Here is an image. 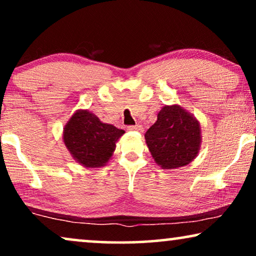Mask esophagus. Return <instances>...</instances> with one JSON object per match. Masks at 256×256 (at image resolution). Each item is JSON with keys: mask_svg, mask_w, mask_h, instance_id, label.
<instances>
[{"mask_svg": "<svg viewBox=\"0 0 256 256\" xmlns=\"http://www.w3.org/2000/svg\"><path fill=\"white\" fill-rule=\"evenodd\" d=\"M128 130H130V131H138V132H143V126H142V125H139V124L134 125V126H128Z\"/></svg>", "mask_w": 256, "mask_h": 256, "instance_id": "1", "label": "esophagus"}]
</instances>
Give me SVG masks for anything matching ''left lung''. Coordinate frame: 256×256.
<instances>
[{"label":"left lung","mask_w":256,"mask_h":256,"mask_svg":"<svg viewBox=\"0 0 256 256\" xmlns=\"http://www.w3.org/2000/svg\"><path fill=\"white\" fill-rule=\"evenodd\" d=\"M145 140L152 158L162 169H177L198 154L202 144L200 122L182 106L166 105L145 134Z\"/></svg>","instance_id":"1"}]
</instances>
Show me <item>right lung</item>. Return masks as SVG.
<instances>
[{
    "label": "right lung",
    "mask_w": 256,
    "mask_h": 256,
    "mask_svg": "<svg viewBox=\"0 0 256 256\" xmlns=\"http://www.w3.org/2000/svg\"><path fill=\"white\" fill-rule=\"evenodd\" d=\"M125 134L102 122L88 110H78L64 128L62 140L76 163L85 168H102L112 157L116 143Z\"/></svg>",
    "instance_id": "obj_1"
}]
</instances>
